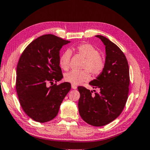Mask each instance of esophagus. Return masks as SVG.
I'll use <instances>...</instances> for the list:
<instances>
[{"label":"esophagus","instance_id":"34e87169","mask_svg":"<svg viewBox=\"0 0 150 150\" xmlns=\"http://www.w3.org/2000/svg\"><path fill=\"white\" fill-rule=\"evenodd\" d=\"M71 88H73V89H74V90H75V89H77V86L76 85H75V84H71Z\"/></svg>","mask_w":150,"mask_h":150}]
</instances>
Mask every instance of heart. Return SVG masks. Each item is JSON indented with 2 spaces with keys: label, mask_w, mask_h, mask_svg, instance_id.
Instances as JSON below:
<instances>
[{
  "label": "heart",
  "mask_w": 150,
  "mask_h": 150,
  "mask_svg": "<svg viewBox=\"0 0 150 150\" xmlns=\"http://www.w3.org/2000/svg\"><path fill=\"white\" fill-rule=\"evenodd\" d=\"M79 54L86 58L83 67L88 69L93 75H98L102 72L105 66V61L102 56L99 55L98 49L91 44H82L77 47ZM71 53L67 50L62 54L59 59V66L64 70H67L69 67ZM67 82L73 84H79L89 80L90 75L87 70H72L64 76Z\"/></svg>",
  "instance_id": "1"
}]
</instances>
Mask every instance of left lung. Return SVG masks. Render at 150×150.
<instances>
[{"label": "left lung", "mask_w": 150, "mask_h": 150, "mask_svg": "<svg viewBox=\"0 0 150 150\" xmlns=\"http://www.w3.org/2000/svg\"><path fill=\"white\" fill-rule=\"evenodd\" d=\"M105 48V66L96 79L89 83L99 92L79 86V112L83 120L94 127H102L117 117L123 110L129 94V64L117 46L102 35H96Z\"/></svg>", "instance_id": "left-lung-1"}]
</instances>
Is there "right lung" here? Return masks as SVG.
I'll list each match as a JSON object with an SVG mask.
<instances>
[{
    "mask_svg": "<svg viewBox=\"0 0 150 150\" xmlns=\"http://www.w3.org/2000/svg\"><path fill=\"white\" fill-rule=\"evenodd\" d=\"M70 41L53 35L38 37L26 47L17 66L16 91L23 111L39 122L52 120L71 89L64 82L48 86L63 78L59 67V50Z\"/></svg>",
    "mask_w": 150,
    "mask_h": 150,
    "instance_id": "1",
    "label": "right lung"
}]
</instances>
